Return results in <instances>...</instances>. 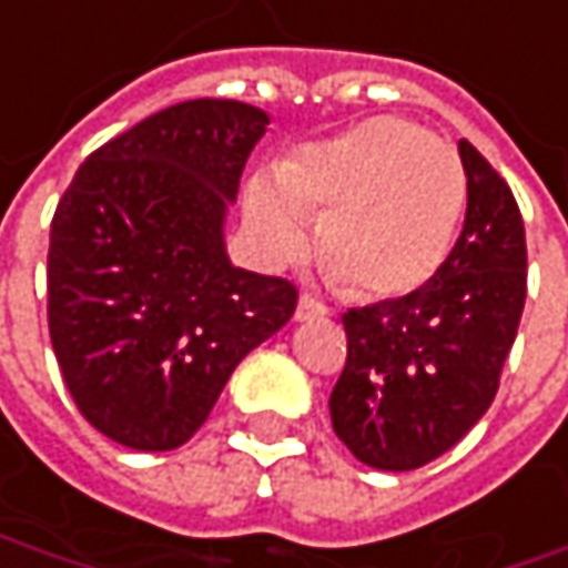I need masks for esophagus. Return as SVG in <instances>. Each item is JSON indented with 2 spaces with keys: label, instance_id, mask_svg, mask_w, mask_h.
<instances>
[{
  "label": "esophagus",
  "instance_id": "obj_1",
  "mask_svg": "<svg viewBox=\"0 0 568 568\" xmlns=\"http://www.w3.org/2000/svg\"><path fill=\"white\" fill-rule=\"evenodd\" d=\"M327 315V308L324 305H317L315 298H298V305H295V321H317V317Z\"/></svg>",
  "mask_w": 568,
  "mask_h": 568
}]
</instances>
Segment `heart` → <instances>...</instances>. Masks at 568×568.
Instances as JSON below:
<instances>
[{
	"label": "heart",
	"mask_w": 568,
	"mask_h": 568,
	"mask_svg": "<svg viewBox=\"0 0 568 568\" xmlns=\"http://www.w3.org/2000/svg\"><path fill=\"white\" fill-rule=\"evenodd\" d=\"M466 205L459 156L415 121L376 115L312 144L276 173H256L244 217L263 260L285 263L308 247L334 283L359 298H398L444 266Z\"/></svg>",
	"instance_id": "b5f03b06"
}]
</instances>
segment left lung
Wrapping results in <instances>:
<instances>
[{"mask_svg":"<svg viewBox=\"0 0 568 568\" xmlns=\"http://www.w3.org/2000/svg\"><path fill=\"white\" fill-rule=\"evenodd\" d=\"M466 221L437 276L344 315L347 366L331 392L334 434L385 473H408L488 412L527 295L524 221L508 183L459 141Z\"/></svg>","mask_w":568,"mask_h":568,"instance_id":"1","label":"left lung"}]
</instances>
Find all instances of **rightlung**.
Wrapping results in <instances>:
<instances>
[{
  "mask_svg": "<svg viewBox=\"0 0 568 568\" xmlns=\"http://www.w3.org/2000/svg\"><path fill=\"white\" fill-rule=\"evenodd\" d=\"M270 115L192 99L92 153L51 224V344L83 417L131 450H176L237 363L295 312V285L231 263L227 209Z\"/></svg>",
  "mask_w": 568,
  "mask_h": 568,
  "instance_id": "obj_1",
  "label": "right lung"
}]
</instances>
